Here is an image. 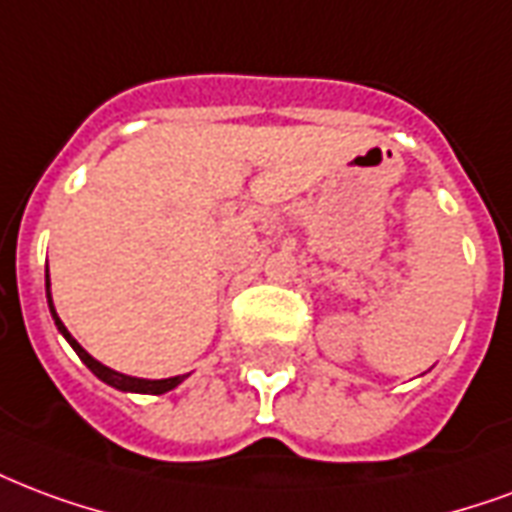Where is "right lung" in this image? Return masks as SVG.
I'll return each instance as SVG.
<instances>
[{
	"label": "right lung",
	"mask_w": 512,
	"mask_h": 512,
	"mask_svg": "<svg viewBox=\"0 0 512 512\" xmlns=\"http://www.w3.org/2000/svg\"><path fill=\"white\" fill-rule=\"evenodd\" d=\"M45 293H48V306H51V317H54L56 328H59V333H62L64 339L70 342V347H73L75 352H78V358H81L89 369H92L97 377H100L102 382H108L111 388H119V391H127V393H154V396H160V393H168L173 391L176 385H181V382L187 380V374H179V377H168V380H140V377H127V374L121 372H113V369H108V366H102L97 358H92L89 352L83 350L81 344L75 342L73 333L64 328V323L59 320V314H56L54 309V301H51V282L45 279Z\"/></svg>",
	"instance_id": "add662e5"
}]
</instances>
